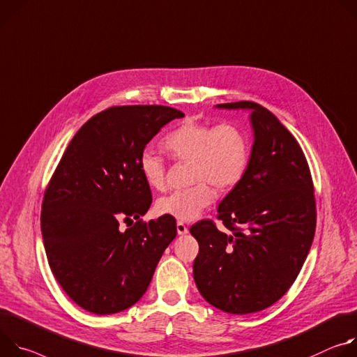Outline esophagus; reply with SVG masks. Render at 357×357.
<instances>
[{
    "mask_svg": "<svg viewBox=\"0 0 357 357\" xmlns=\"http://www.w3.org/2000/svg\"><path fill=\"white\" fill-rule=\"evenodd\" d=\"M187 232H188V227H187L184 222L178 221V222H177V234H178V235H185Z\"/></svg>",
    "mask_w": 357,
    "mask_h": 357,
    "instance_id": "esophagus-1",
    "label": "esophagus"
}]
</instances>
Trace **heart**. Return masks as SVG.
<instances>
[{"instance_id":"b5f03b06","label":"heart","mask_w":357,"mask_h":357,"mask_svg":"<svg viewBox=\"0 0 357 357\" xmlns=\"http://www.w3.org/2000/svg\"><path fill=\"white\" fill-rule=\"evenodd\" d=\"M165 147L174 160L190 162L188 188L174 190L157 200L155 210L178 221L199 217L214 202V188L228 191L247 173L251 144L247 133L234 123L210 125L187 119L165 137ZM139 169L144 181L162 188L166 178L165 158L144 149L139 155Z\"/></svg>"}]
</instances>
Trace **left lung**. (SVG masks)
I'll return each instance as SVG.
<instances>
[{
    "label": "left lung",
    "mask_w": 357,
    "mask_h": 357,
    "mask_svg": "<svg viewBox=\"0 0 357 357\" xmlns=\"http://www.w3.org/2000/svg\"><path fill=\"white\" fill-rule=\"evenodd\" d=\"M250 110L254 144L243 180L218 206V220L195 222L192 275L203 298L234 314L262 310L281 299L307 257L314 227L313 183L296 139L255 102L217 105Z\"/></svg>",
    "instance_id": "8db88e82"
}]
</instances>
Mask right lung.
Returning a JSON list of instances; mask_svg holds the SVG:
<instances>
[{
    "label": "right lung",
    "mask_w": 357,
    "mask_h": 357,
    "mask_svg": "<svg viewBox=\"0 0 357 357\" xmlns=\"http://www.w3.org/2000/svg\"><path fill=\"white\" fill-rule=\"evenodd\" d=\"M184 113L160 105L113 106L77 130L45 190L41 231L51 271L88 312L110 314L146 292L176 220L142 221L151 204L139 169L146 144ZM137 222L126 231L118 222Z\"/></svg>",
    "instance_id": "1"
}]
</instances>
